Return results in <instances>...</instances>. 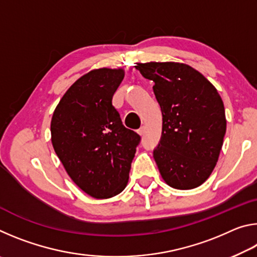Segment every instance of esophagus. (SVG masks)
I'll use <instances>...</instances> for the list:
<instances>
[{"label":"esophagus","mask_w":257,"mask_h":257,"mask_svg":"<svg viewBox=\"0 0 257 257\" xmlns=\"http://www.w3.org/2000/svg\"><path fill=\"white\" fill-rule=\"evenodd\" d=\"M137 133H138L139 136H143V135H144V133H145V128L144 127H141V128L137 130Z\"/></svg>","instance_id":"34e87169"}]
</instances>
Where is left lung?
Returning <instances> with one entry per match:
<instances>
[{
    "label": "left lung",
    "instance_id": "left-lung-1",
    "mask_svg": "<svg viewBox=\"0 0 257 257\" xmlns=\"http://www.w3.org/2000/svg\"><path fill=\"white\" fill-rule=\"evenodd\" d=\"M153 80L162 111V136L154 150L161 177L172 188L201 186L214 170L227 120L222 98L201 72L180 62L137 63Z\"/></svg>",
    "mask_w": 257,
    "mask_h": 257
}]
</instances>
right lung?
<instances>
[{
  "label": "right lung",
  "mask_w": 257,
  "mask_h": 257,
  "mask_svg": "<svg viewBox=\"0 0 257 257\" xmlns=\"http://www.w3.org/2000/svg\"><path fill=\"white\" fill-rule=\"evenodd\" d=\"M122 68H99L69 87L51 120V141L72 181L94 198H110L128 184L141 137L122 124L112 97Z\"/></svg>",
  "instance_id": "add662e5"
}]
</instances>
